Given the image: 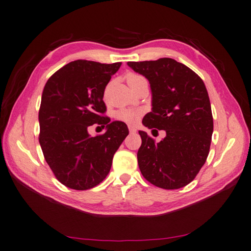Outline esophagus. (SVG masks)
Segmentation results:
<instances>
[{"label":"esophagus","mask_w":251,"mask_h":251,"mask_svg":"<svg viewBox=\"0 0 251 251\" xmlns=\"http://www.w3.org/2000/svg\"><path fill=\"white\" fill-rule=\"evenodd\" d=\"M129 131L131 132V133H135L136 132V129L134 126H129Z\"/></svg>","instance_id":"obj_1"}]
</instances>
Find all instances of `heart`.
Returning <instances> with one entry per match:
<instances>
[{
	"label": "heart",
	"instance_id": "1",
	"mask_svg": "<svg viewBox=\"0 0 251 251\" xmlns=\"http://www.w3.org/2000/svg\"><path fill=\"white\" fill-rule=\"evenodd\" d=\"M140 75H136V74H129L126 76V79H127V82L133 80V79H136V78H140ZM141 116V111L137 110V109H127V108H125V109H120L118 111H116L115 114V117L118 120L120 121H124V122H126V124H135V122L138 120V118H140Z\"/></svg>",
	"mask_w": 251,
	"mask_h": 251
}]
</instances>
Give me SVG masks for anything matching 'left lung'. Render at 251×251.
I'll return each instance as SVG.
<instances>
[{"mask_svg": "<svg viewBox=\"0 0 251 251\" xmlns=\"http://www.w3.org/2000/svg\"><path fill=\"white\" fill-rule=\"evenodd\" d=\"M127 65L150 83L152 107L143 125L166 132L162 141L154 143L146 132L138 131L142 174L159 188L185 187L204 165L213 135V115L204 82L191 69L171 58Z\"/></svg>", "mask_w": 251, "mask_h": 251, "instance_id": "8db88e82", "label": "left lung"}]
</instances>
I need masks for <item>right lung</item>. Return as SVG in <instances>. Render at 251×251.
<instances>
[{
    "label": "right lung",
    "instance_id": "1",
    "mask_svg": "<svg viewBox=\"0 0 251 251\" xmlns=\"http://www.w3.org/2000/svg\"><path fill=\"white\" fill-rule=\"evenodd\" d=\"M120 65L76 60L55 72L44 88L40 144L54 176L71 189L87 190L102 182L129 134L125 122L102 116L105 87ZM94 123L106 125L107 132L92 138L87 129Z\"/></svg>",
    "mask_w": 251,
    "mask_h": 251
}]
</instances>
